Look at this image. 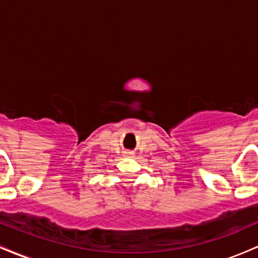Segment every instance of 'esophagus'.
I'll return each instance as SVG.
<instances>
[{
  "label": "esophagus",
  "mask_w": 258,
  "mask_h": 258,
  "mask_svg": "<svg viewBox=\"0 0 258 258\" xmlns=\"http://www.w3.org/2000/svg\"><path fill=\"white\" fill-rule=\"evenodd\" d=\"M125 156H126V158H133V156H135V153L125 152Z\"/></svg>",
  "instance_id": "esophagus-1"
}]
</instances>
